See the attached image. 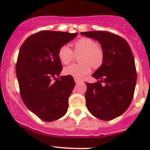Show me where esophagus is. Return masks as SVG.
Here are the masks:
<instances>
[{
	"mask_svg": "<svg viewBox=\"0 0 150 150\" xmlns=\"http://www.w3.org/2000/svg\"><path fill=\"white\" fill-rule=\"evenodd\" d=\"M74 81H75V83H81V80H80V79H76V78H75V79H74Z\"/></svg>",
	"mask_w": 150,
	"mask_h": 150,
	"instance_id": "34e87169",
	"label": "esophagus"
}]
</instances>
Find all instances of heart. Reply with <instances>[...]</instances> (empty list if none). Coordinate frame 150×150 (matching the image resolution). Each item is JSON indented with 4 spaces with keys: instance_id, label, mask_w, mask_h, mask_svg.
I'll return each instance as SVG.
<instances>
[{
    "instance_id": "obj_1",
    "label": "heart",
    "mask_w": 150,
    "mask_h": 150,
    "mask_svg": "<svg viewBox=\"0 0 150 150\" xmlns=\"http://www.w3.org/2000/svg\"><path fill=\"white\" fill-rule=\"evenodd\" d=\"M74 52L82 53L79 56L80 64H74L66 67L64 72L76 79H83L91 72V66L95 68L100 67L104 62L103 49L90 38H80L74 43ZM59 58L62 64H67L74 58L73 50L67 45H64L59 50Z\"/></svg>"
}]
</instances>
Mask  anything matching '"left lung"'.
<instances>
[{
	"instance_id": "8db88e82",
	"label": "left lung",
	"mask_w": 150,
	"mask_h": 150,
	"mask_svg": "<svg viewBox=\"0 0 150 150\" xmlns=\"http://www.w3.org/2000/svg\"><path fill=\"white\" fill-rule=\"evenodd\" d=\"M81 34L98 41L104 52V62L92 74L98 82L86 83V107L99 120H113L127 110L133 99L137 72L132 51L124 38L110 32L95 30Z\"/></svg>"
}]
</instances>
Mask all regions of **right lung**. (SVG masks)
Instances as JSON below:
<instances>
[{
    "mask_svg": "<svg viewBox=\"0 0 150 150\" xmlns=\"http://www.w3.org/2000/svg\"><path fill=\"white\" fill-rule=\"evenodd\" d=\"M77 34L42 30L28 37L19 50L16 73L21 98L43 121L59 120L67 111L75 83L71 76H59L62 65L59 50Z\"/></svg>",
    "mask_w": 150,
    "mask_h": 150,
    "instance_id": "1",
    "label": "right lung"
}]
</instances>
